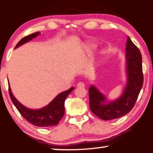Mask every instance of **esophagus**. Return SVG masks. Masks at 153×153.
Wrapping results in <instances>:
<instances>
[{"instance_id":"34e87169","label":"esophagus","mask_w":153,"mask_h":153,"mask_svg":"<svg viewBox=\"0 0 153 153\" xmlns=\"http://www.w3.org/2000/svg\"><path fill=\"white\" fill-rule=\"evenodd\" d=\"M77 87H78V88H84L85 84L83 82H79L77 84Z\"/></svg>"}]
</instances>
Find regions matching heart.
Instances as JSON below:
<instances>
[{
    "instance_id": "1",
    "label": "heart",
    "mask_w": 153,
    "mask_h": 153,
    "mask_svg": "<svg viewBox=\"0 0 153 153\" xmlns=\"http://www.w3.org/2000/svg\"><path fill=\"white\" fill-rule=\"evenodd\" d=\"M97 46V44L94 42H89L85 44V49L88 51H92V50L96 49Z\"/></svg>"
}]
</instances>
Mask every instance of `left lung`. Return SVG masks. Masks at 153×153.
Returning a JSON list of instances; mask_svg holds the SVG:
<instances>
[{
  "mask_svg": "<svg viewBox=\"0 0 153 153\" xmlns=\"http://www.w3.org/2000/svg\"><path fill=\"white\" fill-rule=\"evenodd\" d=\"M126 47V82L121 96L114 100H108L94 85H92L89 88L91 111L105 121L119 119L130 112L143 84L142 56L129 36Z\"/></svg>",
  "mask_w": 153,
  "mask_h": 153,
  "instance_id": "obj_1",
  "label": "left lung"
}]
</instances>
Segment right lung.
Segmentation results:
<instances>
[{
	"label": "right lung",
	"mask_w": 153,
	"mask_h": 153,
	"mask_svg": "<svg viewBox=\"0 0 153 153\" xmlns=\"http://www.w3.org/2000/svg\"><path fill=\"white\" fill-rule=\"evenodd\" d=\"M40 34V32H35L25 36L20 40L15 49L31 41ZM74 88H71L65 92L58 94L48 105L39 109H32L25 107L13 95L9 84V94L13 103L18 110L20 114L32 125L39 127H49L57 125L62 119L65 113L64 102L68 94L73 92Z\"/></svg>",
	"instance_id": "obj_1"
}]
</instances>
